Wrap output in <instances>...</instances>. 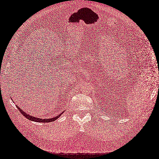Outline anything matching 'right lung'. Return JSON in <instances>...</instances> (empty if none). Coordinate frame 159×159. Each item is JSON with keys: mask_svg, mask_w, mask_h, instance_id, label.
Instances as JSON below:
<instances>
[{"mask_svg": "<svg viewBox=\"0 0 159 159\" xmlns=\"http://www.w3.org/2000/svg\"><path fill=\"white\" fill-rule=\"evenodd\" d=\"M16 107H17V109H18V110L20 111L21 113L23 116H24L25 117H26L27 119H28L29 120H30L36 121V122H52V121H54V120H56V119H57L59 118V117H60V116L61 115V114L63 113V112H62L61 114L58 115L57 116L54 117V118L42 119H39V118H37V117H34V116H31V115H28V114H27V113H25V111H23V109H21V108H20V107H18V105H16Z\"/></svg>", "mask_w": 159, "mask_h": 159, "instance_id": "add662e5", "label": "right lung"}]
</instances>
